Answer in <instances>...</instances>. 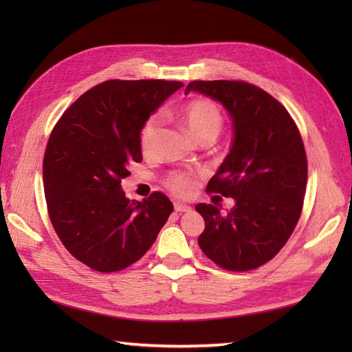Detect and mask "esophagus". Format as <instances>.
<instances>
[{
	"mask_svg": "<svg viewBox=\"0 0 352 352\" xmlns=\"http://www.w3.org/2000/svg\"><path fill=\"white\" fill-rule=\"evenodd\" d=\"M174 208H175V212H178V213L190 212V210H192V207H190V206H188V204H182V203H175V204H174Z\"/></svg>",
	"mask_w": 352,
	"mask_h": 352,
	"instance_id": "1",
	"label": "esophagus"
}]
</instances>
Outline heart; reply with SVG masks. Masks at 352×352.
I'll list each match as a JSON object with an SVG mask.
<instances>
[{"label":"heart","instance_id":"obj_1","mask_svg":"<svg viewBox=\"0 0 352 352\" xmlns=\"http://www.w3.org/2000/svg\"><path fill=\"white\" fill-rule=\"evenodd\" d=\"M180 119L186 129L198 142L214 140L219 136L223 125V118L219 106L210 100H192L184 104L180 110ZM160 121L159 118H149L142 125L139 133L140 151L149 155L154 151L155 140L159 136ZM168 188L178 197H188L195 190V178L189 172H174L166 180Z\"/></svg>","mask_w":352,"mask_h":352}]
</instances>
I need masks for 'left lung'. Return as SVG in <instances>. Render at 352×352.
Wrapping results in <instances>:
<instances>
[{
    "instance_id": "8db88e82",
    "label": "left lung",
    "mask_w": 352,
    "mask_h": 352,
    "mask_svg": "<svg viewBox=\"0 0 352 352\" xmlns=\"http://www.w3.org/2000/svg\"><path fill=\"white\" fill-rule=\"evenodd\" d=\"M199 92L221 102L233 121L228 155L207 192L234 199L222 214L197 204L206 228L198 245L228 271H251L275 257L294 233L307 184V157L289 111L263 89L245 81H192L184 94Z\"/></svg>"
}]
</instances>
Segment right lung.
Listing matches in <instances>:
<instances>
[{
	"label": "right lung",
	"instance_id": "obj_1",
	"mask_svg": "<svg viewBox=\"0 0 352 352\" xmlns=\"http://www.w3.org/2000/svg\"><path fill=\"white\" fill-rule=\"evenodd\" d=\"M180 87L182 81H104L51 131L43 157L50 219L65 248L95 271H122L138 261L174 210L162 192L130 201L121 180L142 162V125Z\"/></svg>",
	"mask_w": 352,
	"mask_h": 352
}]
</instances>
